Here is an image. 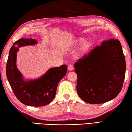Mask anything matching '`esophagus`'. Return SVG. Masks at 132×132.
<instances>
[{
  "mask_svg": "<svg viewBox=\"0 0 132 132\" xmlns=\"http://www.w3.org/2000/svg\"><path fill=\"white\" fill-rule=\"evenodd\" d=\"M73 69H74V68H73V66L72 65H69L68 66V70H69V71L73 70Z\"/></svg>",
  "mask_w": 132,
  "mask_h": 132,
  "instance_id": "obj_1",
  "label": "esophagus"
}]
</instances>
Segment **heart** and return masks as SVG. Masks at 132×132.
<instances>
[{
	"instance_id": "1",
	"label": "heart",
	"mask_w": 132,
	"mask_h": 132,
	"mask_svg": "<svg viewBox=\"0 0 132 132\" xmlns=\"http://www.w3.org/2000/svg\"><path fill=\"white\" fill-rule=\"evenodd\" d=\"M94 45V42L90 39H88L84 37H80L76 39L71 43L70 46L73 48H76L78 47L79 49L78 53L81 55H84L89 52Z\"/></svg>"
}]
</instances>
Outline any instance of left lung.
Here are the masks:
<instances>
[{"label":"left lung","mask_w":132,"mask_h":132,"mask_svg":"<svg viewBox=\"0 0 132 132\" xmlns=\"http://www.w3.org/2000/svg\"><path fill=\"white\" fill-rule=\"evenodd\" d=\"M77 93L85 102L102 104L115 98L122 90L126 59L118 39L102 42L74 64Z\"/></svg>","instance_id":"obj_1"}]
</instances>
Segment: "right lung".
I'll list each match as a JSON object with an SVG mask.
<instances>
[{"instance_id": "right-lung-1", "label": "right lung", "mask_w": 132, "mask_h": 132, "mask_svg": "<svg viewBox=\"0 0 132 132\" xmlns=\"http://www.w3.org/2000/svg\"><path fill=\"white\" fill-rule=\"evenodd\" d=\"M37 43V40L32 38L20 39L14 43L9 51L6 73L10 87L20 102L28 106H42L54 98L58 84L67 73V66L51 68L37 79H25L16 67L17 52L20 47Z\"/></svg>"}]
</instances>
